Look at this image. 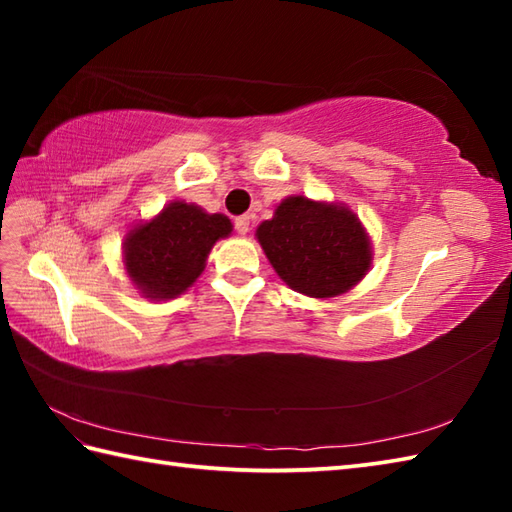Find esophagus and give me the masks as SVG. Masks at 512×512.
Returning a JSON list of instances; mask_svg holds the SVG:
<instances>
[{
	"label": "esophagus",
	"mask_w": 512,
	"mask_h": 512,
	"mask_svg": "<svg viewBox=\"0 0 512 512\" xmlns=\"http://www.w3.org/2000/svg\"><path fill=\"white\" fill-rule=\"evenodd\" d=\"M235 231H237L239 235H246V233L250 231V217H248V215L237 217V220H235Z\"/></svg>",
	"instance_id": "34e87169"
}]
</instances>
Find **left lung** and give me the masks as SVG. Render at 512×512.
Masks as SVG:
<instances>
[{"label":"left lung","instance_id":"left-lung-1","mask_svg":"<svg viewBox=\"0 0 512 512\" xmlns=\"http://www.w3.org/2000/svg\"><path fill=\"white\" fill-rule=\"evenodd\" d=\"M255 235L275 273L314 299L352 290L372 266L369 235L345 204L290 195Z\"/></svg>","mask_w":512,"mask_h":512}]
</instances>
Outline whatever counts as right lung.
<instances>
[{"mask_svg": "<svg viewBox=\"0 0 512 512\" xmlns=\"http://www.w3.org/2000/svg\"><path fill=\"white\" fill-rule=\"evenodd\" d=\"M233 224L222 213L198 204L169 202L154 220L134 226L123 242L129 279L147 299H176L202 275L213 244L228 237Z\"/></svg>", "mask_w": 512, "mask_h": 512, "instance_id": "add662e5", "label": "right lung"}]
</instances>
